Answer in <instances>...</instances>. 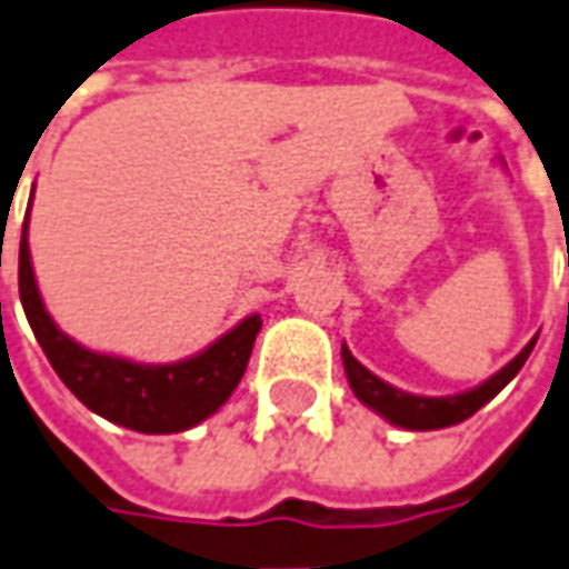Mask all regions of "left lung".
I'll use <instances>...</instances> for the list:
<instances>
[{
    "instance_id": "left-lung-1",
    "label": "left lung",
    "mask_w": 569,
    "mask_h": 569,
    "mask_svg": "<svg viewBox=\"0 0 569 569\" xmlns=\"http://www.w3.org/2000/svg\"><path fill=\"white\" fill-rule=\"evenodd\" d=\"M539 338V335H536ZM536 338L510 360V363L495 372L491 379H486L482 385H476L463 395H451V398H422V395H407L395 385L382 382L379 376H372L350 350L347 345L341 347V357H345V372L347 382L353 388V395L363 400L366 407H372L379 417H385L395 426H403V429H413V432H426V429H445V426H457L463 419H470L479 407H486L501 388H505L520 369L529 360L532 347H536Z\"/></svg>"
}]
</instances>
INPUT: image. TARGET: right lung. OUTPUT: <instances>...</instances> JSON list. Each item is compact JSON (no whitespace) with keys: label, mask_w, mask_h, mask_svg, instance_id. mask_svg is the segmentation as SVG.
Instances as JSON below:
<instances>
[{"label":"right lung","mask_w":569,"mask_h":569,"mask_svg":"<svg viewBox=\"0 0 569 569\" xmlns=\"http://www.w3.org/2000/svg\"><path fill=\"white\" fill-rule=\"evenodd\" d=\"M18 291L30 329L52 369L59 372V379L71 388V395L109 422L147 436L184 432L206 417H212L243 379L253 341L262 329V319L253 312L228 335H222L216 345L206 347L203 353L162 366L131 363L121 357L87 350L78 341H71L46 312L30 266L27 219L21 228V253H18Z\"/></svg>","instance_id":"add662e5"}]
</instances>
